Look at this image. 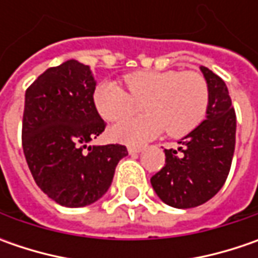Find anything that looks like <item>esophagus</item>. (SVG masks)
<instances>
[{
	"label": "esophagus",
	"mask_w": 258,
	"mask_h": 258,
	"mask_svg": "<svg viewBox=\"0 0 258 258\" xmlns=\"http://www.w3.org/2000/svg\"><path fill=\"white\" fill-rule=\"evenodd\" d=\"M142 151H144L142 146H135V145H129V146H127V152L131 155L139 154V152H142Z\"/></svg>",
	"instance_id": "34e87169"
}]
</instances>
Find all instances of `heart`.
Instances as JSON below:
<instances>
[{
    "label": "heart",
    "mask_w": 258,
    "mask_h": 258,
    "mask_svg": "<svg viewBox=\"0 0 258 258\" xmlns=\"http://www.w3.org/2000/svg\"><path fill=\"white\" fill-rule=\"evenodd\" d=\"M129 93L113 82L94 89L93 104L107 122L132 113L134 100H144L139 117L114 124L112 139L123 144H144L166 127V134L179 138L192 132L207 116L210 87L201 73L179 70H138L124 76Z\"/></svg>",
    "instance_id": "heart-1"
}]
</instances>
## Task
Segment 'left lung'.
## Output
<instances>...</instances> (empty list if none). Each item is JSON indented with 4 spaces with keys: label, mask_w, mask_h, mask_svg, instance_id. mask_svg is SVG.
Returning <instances> with one entry per match:
<instances>
[{
    "label": "left lung",
    "mask_w": 258,
    "mask_h": 258,
    "mask_svg": "<svg viewBox=\"0 0 258 258\" xmlns=\"http://www.w3.org/2000/svg\"><path fill=\"white\" fill-rule=\"evenodd\" d=\"M210 87L207 119L165 149V166L151 178L152 188L173 208H194L211 200L228 176L235 148V112L224 80L201 66Z\"/></svg>",
    "instance_id": "left-lung-1"
}]
</instances>
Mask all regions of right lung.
I'll return each instance as SVG.
<instances>
[{"mask_svg": "<svg viewBox=\"0 0 258 258\" xmlns=\"http://www.w3.org/2000/svg\"><path fill=\"white\" fill-rule=\"evenodd\" d=\"M96 82L77 60L47 69L25 92L23 149L40 189L70 208L100 200L113 181L123 145L87 146L106 127L93 104Z\"/></svg>", "mask_w": 258, "mask_h": 258, "instance_id": "right-lung-1", "label": "right lung"}]
</instances>
